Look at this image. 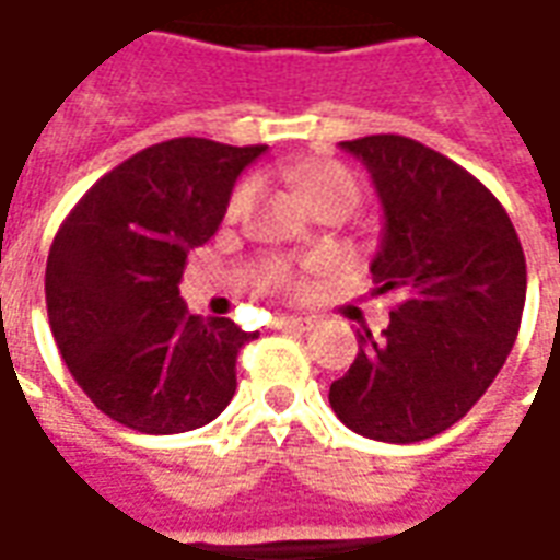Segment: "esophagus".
Instances as JSON below:
<instances>
[{"label": "esophagus", "mask_w": 560, "mask_h": 560, "mask_svg": "<svg viewBox=\"0 0 560 560\" xmlns=\"http://www.w3.org/2000/svg\"><path fill=\"white\" fill-rule=\"evenodd\" d=\"M276 327H279V329H293V332H308V329L315 327V320H312V317L291 315V317H279V320H276Z\"/></svg>", "instance_id": "34e87169"}]
</instances>
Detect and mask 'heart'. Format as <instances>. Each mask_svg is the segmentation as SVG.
<instances>
[{"instance_id":"b5f03b06","label":"heart","mask_w":560,"mask_h":560,"mask_svg":"<svg viewBox=\"0 0 560 560\" xmlns=\"http://www.w3.org/2000/svg\"><path fill=\"white\" fill-rule=\"evenodd\" d=\"M300 185H303V195L308 197L312 207L324 203V200H345L351 207L360 203V183H357V176L345 164H339V161H317L312 167H305ZM252 195H255V185H240L233 191L231 203H228V215L231 219L243 215L248 203H252ZM272 288H279V291H303V284L293 281L291 276H279V279L272 281Z\"/></svg>"}]
</instances>
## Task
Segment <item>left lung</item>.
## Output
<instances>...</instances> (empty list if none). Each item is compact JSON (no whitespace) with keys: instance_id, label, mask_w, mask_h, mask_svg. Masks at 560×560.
<instances>
[{"instance_id":"obj_1","label":"left lung","mask_w":560,"mask_h":560,"mask_svg":"<svg viewBox=\"0 0 560 560\" xmlns=\"http://www.w3.org/2000/svg\"><path fill=\"white\" fill-rule=\"evenodd\" d=\"M341 149L372 173L384 207L372 279L399 305L381 336L357 332L329 405L363 438L413 444L462 420L501 372L525 308V252L498 197L441 152L401 135Z\"/></svg>"}]
</instances>
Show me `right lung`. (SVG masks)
I'll list each match as a JSON object with an SVG mask.
<instances>
[{
	"label": "right lung",
	"instance_id": "obj_1",
	"mask_svg": "<svg viewBox=\"0 0 560 560\" xmlns=\"http://www.w3.org/2000/svg\"><path fill=\"white\" fill-rule=\"evenodd\" d=\"M264 149L164 140L104 173L62 221L47 255V317L68 372L110 420L179 434L231 405L236 353L257 332L191 315L179 281Z\"/></svg>",
	"mask_w": 560,
	"mask_h": 560
}]
</instances>
